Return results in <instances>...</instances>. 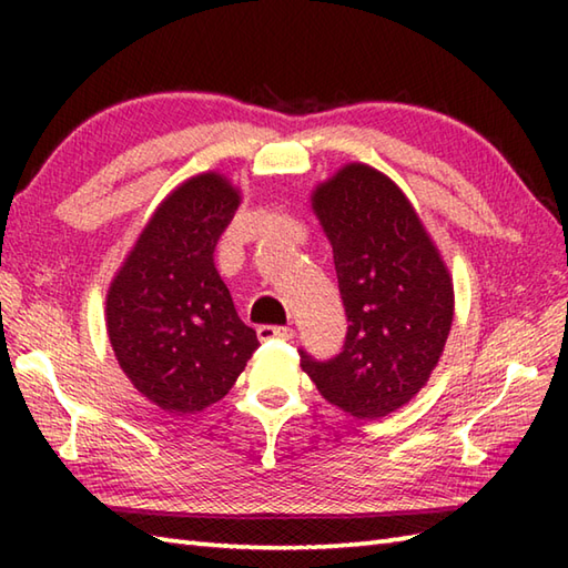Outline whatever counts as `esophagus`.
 Segmentation results:
<instances>
[{"label":"esophagus","instance_id":"esophagus-1","mask_svg":"<svg viewBox=\"0 0 568 568\" xmlns=\"http://www.w3.org/2000/svg\"><path fill=\"white\" fill-rule=\"evenodd\" d=\"M293 336H295V332L291 327H271V324H263V327H258L261 342H275V339L287 342V339H293Z\"/></svg>","mask_w":568,"mask_h":568}]
</instances>
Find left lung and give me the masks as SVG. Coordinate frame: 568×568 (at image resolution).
<instances>
[{
  "mask_svg": "<svg viewBox=\"0 0 568 568\" xmlns=\"http://www.w3.org/2000/svg\"><path fill=\"white\" fill-rule=\"evenodd\" d=\"M346 307L344 352L303 371L356 419L405 407L437 368L454 322V281L413 202L378 168L352 161L310 192Z\"/></svg>",
  "mask_w": 568,
  "mask_h": 568,
  "instance_id": "left-lung-1",
  "label": "left lung"
}]
</instances>
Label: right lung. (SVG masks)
Returning a JSON list of instances; mask_svg holds the SVG:
<instances>
[{"instance_id": "obj_1", "label": "right lung", "mask_w": 568, "mask_h": 568, "mask_svg": "<svg viewBox=\"0 0 568 568\" xmlns=\"http://www.w3.org/2000/svg\"><path fill=\"white\" fill-rule=\"evenodd\" d=\"M241 200L244 192L220 171L183 180L153 210L106 287L116 364L168 415L220 403L258 348L212 258Z\"/></svg>"}]
</instances>
